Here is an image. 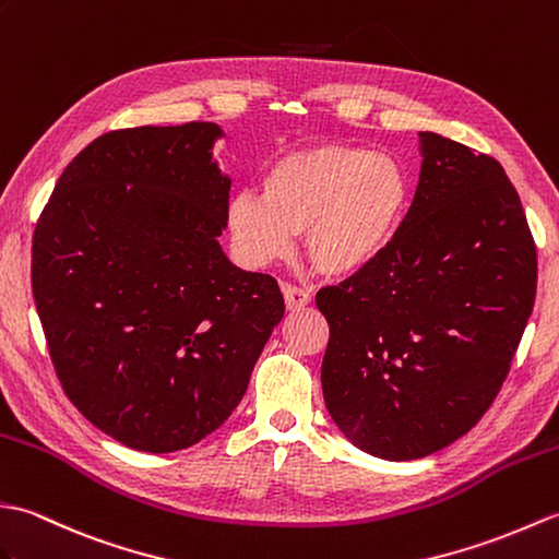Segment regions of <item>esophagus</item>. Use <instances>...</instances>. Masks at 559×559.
<instances>
[{
  "mask_svg": "<svg viewBox=\"0 0 559 559\" xmlns=\"http://www.w3.org/2000/svg\"><path fill=\"white\" fill-rule=\"evenodd\" d=\"M282 294H284V304H287L289 311H299V308H306L311 304V294L301 287H294V284H282Z\"/></svg>",
  "mask_w": 559,
  "mask_h": 559,
  "instance_id": "esophagus-1",
  "label": "esophagus"
}]
</instances>
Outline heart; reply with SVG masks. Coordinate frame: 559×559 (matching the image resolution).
<instances>
[{
    "mask_svg": "<svg viewBox=\"0 0 559 559\" xmlns=\"http://www.w3.org/2000/svg\"><path fill=\"white\" fill-rule=\"evenodd\" d=\"M412 179L388 153L316 143L282 155L263 179V195L239 191L227 203V229L239 260L263 267L287 258L296 234L325 277H352L373 265L400 234Z\"/></svg>",
    "mask_w": 559,
    "mask_h": 559,
    "instance_id": "1",
    "label": "heart"
}]
</instances>
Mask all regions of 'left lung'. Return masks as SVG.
I'll list each match as a JSON object with an SVG mask.
<instances>
[{
	"instance_id": "1",
	"label": "left lung",
	"mask_w": 559,
	"mask_h": 559,
	"mask_svg": "<svg viewBox=\"0 0 559 559\" xmlns=\"http://www.w3.org/2000/svg\"><path fill=\"white\" fill-rule=\"evenodd\" d=\"M420 177L392 246L325 287L320 382L334 424L390 462L448 448L488 412L536 301L538 260L498 159L420 131Z\"/></svg>"
}]
</instances>
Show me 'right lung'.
<instances>
[{
	"label": "right lung",
	"instance_id": "obj_1",
	"mask_svg": "<svg viewBox=\"0 0 559 559\" xmlns=\"http://www.w3.org/2000/svg\"><path fill=\"white\" fill-rule=\"evenodd\" d=\"M210 121L109 131L71 159L31 282L73 406L131 450H186L239 406L284 316L277 282L219 246L231 179Z\"/></svg>",
	"mask_w": 559,
	"mask_h": 559
}]
</instances>
